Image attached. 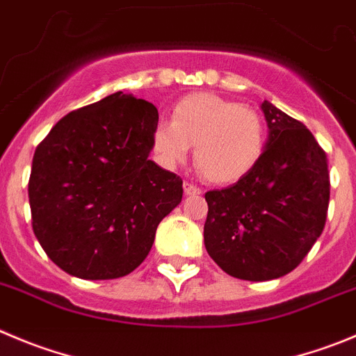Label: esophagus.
<instances>
[{"instance_id": "1", "label": "esophagus", "mask_w": 356, "mask_h": 356, "mask_svg": "<svg viewBox=\"0 0 356 356\" xmlns=\"http://www.w3.org/2000/svg\"><path fill=\"white\" fill-rule=\"evenodd\" d=\"M202 191H204V189L198 188V186L193 184V182H188V181L184 182V193L186 195H200Z\"/></svg>"}]
</instances>
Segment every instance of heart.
I'll list each match as a JSON object with an SVG mask.
<instances>
[{
    "instance_id": "1",
    "label": "heart",
    "mask_w": 356,
    "mask_h": 356,
    "mask_svg": "<svg viewBox=\"0 0 356 356\" xmlns=\"http://www.w3.org/2000/svg\"><path fill=\"white\" fill-rule=\"evenodd\" d=\"M191 145L205 179L232 184L260 163L267 126L254 108L212 92H195L175 103L172 121H159L152 129V149L167 167L184 161Z\"/></svg>"
}]
</instances>
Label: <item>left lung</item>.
<instances>
[{
  "instance_id": "obj_1",
  "label": "left lung",
  "mask_w": 356,
  "mask_h": 356,
  "mask_svg": "<svg viewBox=\"0 0 356 356\" xmlns=\"http://www.w3.org/2000/svg\"><path fill=\"white\" fill-rule=\"evenodd\" d=\"M270 133L254 170L205 193L204 242L227 274L270 281L300 265L321 235L330 198L327 152L300 121L261 103Z\"/></svg>"
}]
</instances>
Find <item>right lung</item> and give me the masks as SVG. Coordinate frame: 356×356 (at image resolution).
<instances>
[{"mask_svg":"<svg viewBox=\"0 0 356 356\" xmlns=\"http://www.w3.org/2000/svg\"><path fill=\"white\" fill-rule=\"evenodd\" d=\"M158 108L121 91L70 112L33 156L31 225L47 257L81 279H118L149 254L182 179L149 159Z\"/></svg>","mask_w":356,"mask_h":356,"instance_id":"1","label":"right lung"}]
</instances>
